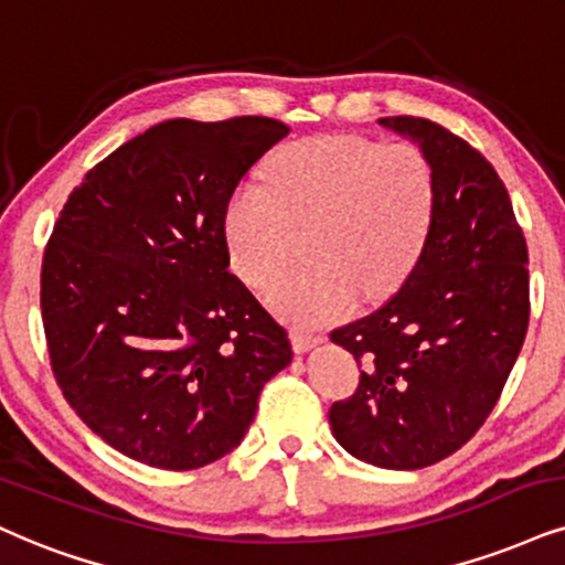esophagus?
Returning <instances> with one entry per match:
<instances>
[{
  "label": "esophagus",
  "instance_id": "obj_1",
  "mask_svg": "<svg viewBox=\"0 0 565 565\" xmlns=\"http://www.w3.org/2000/svg\"><path fill=\"white\" fill-rule=\"evenodd\" d=\"M322 335H315V332H303V330H290V343H294L296 353H306L311 348L322 343Z\"/></svg>",
  "mask_w": 565,
  "mask_h": 565
}]
</instances>
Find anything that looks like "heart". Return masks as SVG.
<instances>
[{
	"label": "heart",
	"mask_w": 565,
	"mask_h": 565,
	"mask_svg": "<svg viewBox=\"0 0 565 565\" xmlns=\"http://www.w3.org/2000/svg\"><path fill=\"white\" fill-rule=\"evenodd\" d=\"M435 214L437 180L422 149L317 136L277 151L264 188H235L222 233L230 267L250 288H267L303 235L309 262L271 285L269 303L317 327L343 319L359 296L395 294L419 264Z\"/></svg>",
	"instance_id": "b5f03b06"
}]
</instances>
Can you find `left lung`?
Returning a JSON list of instances; mask_svg holds the SVG:
<instances>
[{
	"label": "left lung",
	"mask_w": 565,
	"mask_h": 565,
	"mask_svg": "<svg viewBox=\"0 0 565 565\" xmlns=\"http://www.w3.org/2000/svg\"><path fill=\"white\" fill-rule=\"evenodd\" d=\"M422 146L437 180L419 264L377 311L332 332L361 369L335 401V440L382 469H424L482 427L529 327V250L495 167L424 117H382Z\"/></svg>",
	"instance_id": "8db88e82"
}]
</instances>
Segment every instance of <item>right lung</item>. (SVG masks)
<instances>
[{"label": "right lung", "instance_id": "right-lung-1", "mask_svg": "<svg viewBox=\"0 0 565 565\" xmlns=\"http://www.w3.org/2000/svg\"><path fill=\"white\" fill-rule=\"evenodd\" d=\"M290 128L271 117L167 120L90 167L41 262L52 374L90 431L188 471L241 445L288 332L227 271L222 217Z\"/></svg>", "mask_w": 565, "mask_h": 565}]
</instances>
